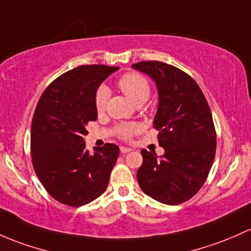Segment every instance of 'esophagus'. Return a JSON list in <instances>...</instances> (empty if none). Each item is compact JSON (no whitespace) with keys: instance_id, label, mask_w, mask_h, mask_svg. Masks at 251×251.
I'll return each mask as SVG.
<instances>
[{"instance_id":"34e87169","label":"esophagus","mask_w":251,"mask_h":251,"mask_svg":"<svg viewBox=\"0 0 251 251\" xmlns=\"http://www.w3.org/2000/svg\"><path fill=\"white\" fill-rule=\"evenodd\" d=\"M130 151H132L130 148H126V147H120V152L121 153H128Z\"/></svg>"}]
</instances>
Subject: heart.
<instances>
[{
    "label": "heart",
    "instance_id": "1",
    "mask_svg": "<svg viewBox=\"0 0 251 251\" xmlns=\"http://www.w3.org/2000/svg\"><path fill=\"white\" fill-rule=\"evenodd\" d=\"M117 85L119 89L124 93L128 99L137 106H140L148 100L150 96V83L144 76L137 73H127L124 74L123 76L118 79ZM109 92L104 85H100L96 89L94 94V107L95 111L100 114L103 113L106 109L107 101H108ZM139 131L138 124L130 123V124H120L117 126L118 137L124 140L130 139L133 134H136Z\"/></svg>",
    "mask_w": 251,
    "mask_h": 251
}]
</instances>
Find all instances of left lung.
<instances>
[{"mask_svg": "<svg viewBox=\"0 0 251 251\" xmlns=\"http://www.w3.org/2000/svg\"><path fill=\"white\" fill-rule=\"evenodd\" d=\"M148 74L158 89L153 126L164 155L142 150L137 173L142 191L167 205L194 197L205 183L216 155V128L205 95L188 74L158 60L132 65Z\"/></svg>", "mask_w": 251, "mask_h": 251, "instance_id": "8db88e82", "label": "left lung"}]
</instances>
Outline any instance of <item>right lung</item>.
<instances>
[{
	"mask_svg": "<svg viewBox=\"0 0 251 251\" xmlns=\"http://www.w3.org/2000/svg\"><path fill=\"white\" fill-rule=\"evenodd\" d=\"M107 65H79L57 77L41 94L32 119L31 156L34 172L57 201L79 207L100 197L119 156L112 143L85 149V126L98 119L94 94L118 70Z\"/></svg>",
	"mask_w": 251,
	"mask_h": 251,
	"instance_id": "obj_1",
	"label": "right lung"
}]
</instances>
